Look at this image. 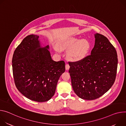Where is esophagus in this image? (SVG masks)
Segmentation results:
<instances>
[{"instance_id":"obj_1","label":"esophagus","mask_w":126,"mask_h":126,"mask_svg":"<svg viewBox=\"0 0 126 126\" xmlns=\"http://www.w3.org/2000/svg\"><path fill=\"white\" fill-rule=\"evenodd\" d=\"M69 67H70V66H69V64L68 63H66L65 64V69H66V70H68V69H69Z\"/></svg>"}]
</instances>
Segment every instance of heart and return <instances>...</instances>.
I'll return each mask as SVG.
<instances>
[{"label":"heart","mask_w":126,"mask_h":126,"mask_svg":"<svg viewBox=\"0 0 126 126\" xmlns=\"http://www.w3.org/2000/svg\"><path fill=\"white\" fill-rule=\"evenodd\" d=\"M90 44L86 39H79L76 37L67 38L61 42L60 48L62 50H68L67 59L72 61H79L84 59L90 49ZM55 50L59 52V49Z\"/></svg>","instance_id":"b5f03b06"}]
</instances>
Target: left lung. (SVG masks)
I'll use <instances>...</instances> for the list:
<instances>
[{
  "label": "left lung",
  "mask_w": 126,
  "mask_h": 126,
  "mask_svg": "<svg viewBox=\"0 0 126 126\" xmlns=\"http://www.w3.org/2000/svg\"><path fill=\"white\" fill-rule=\"evenodd\" d=\"M91 55L76 62H69L73 89L80 98L93 100L103 95L115 82L118 66L116 50L109 39L94 34Z\"/></svg>",
  "instance_id": "left-lung-1"
}]
</instances>
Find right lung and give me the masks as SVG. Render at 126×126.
<instances>
[{"label":"right lung","instance_id":"obj_1","mask_svg":"<svg viewBox=\"0 0 126 126\" xmlns=\"http://www.w3.org/2000/svg\"><path fill=\"white\" fill-rule=\"evenodd\" d=\"M38 38L29 35L18 46L12 57V72L15 85L23 95L44 102L54 95L58 80L65 72V63L53 61L49 46L41 47Z\"/></svg>","mask_w":126,"mask_h":126}]
</instances>
